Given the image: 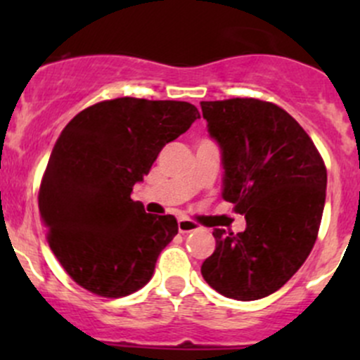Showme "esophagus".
I'll return each mask as SVG.
<instances>
[{
  "instance_id": "1",
  "label": "esophagus",
  "mask_w": 360,
  "mask_h": 360,
  "mask_svg": "<svg viewBox=\"0 0 360 360\" xmlns=\"http://www.w3.org/2000/svg\"><path fill=\"white\" fill-rule=\"evenodd\" d=\"M177 228H179V233H190V231L198 230L200 226H198L195 221L188 219V217H181V219L177 221Z\"/></svg>"
}]
</instances>
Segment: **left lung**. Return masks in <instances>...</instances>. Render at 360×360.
<instances>
[{
  "label": "left lung",
  "mask_w": 360,
  "mask_h": 360,
  "mask_svg": "<svg viewBox=\"0 0 360 360\" xmlns=\"http://www.w3.org/2000/svg\"><path fill=\"white\" fill-rule=\"evenodd\" d=\"M219 144L223 198L245 216L244 231L216 228L202 277L226 297L261 300L300 270L317 240L328 172L303 127L259 99L203 101Z\"/></svg>",
  "instance_id": "1"
}]
</instances>
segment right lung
I'll return each mask as SVG.
<instances>
[{
  "instance_id": "obj_1",
  "label": "right lung",
  "mask_w": 360,
  "mask_h": 360,
  "mask_svg": "<svg viewBox=\"0 0 360 360\" xmlns=\"http://www.w3.org/2000/svg\"><path fill=\"white\" fill-rule=\"evenodd\" d=\"M200 112L183 101H104L64 127L39 186L52 252L69 277L104 297L136 292L177 235L174 216L146 214L130 198L162 148Z\"/></svg>"
}]
</instances>
